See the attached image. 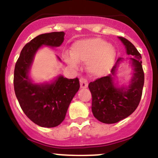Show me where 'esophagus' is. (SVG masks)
<instances>
[{
  "label": "esophagus",
  "mask_w": 158,
  "mask_h": 158,
  "mask_svg": "<svg viewBox=\"0 0 158 158\" xmlns=\"http://www.w3.org/2000/svg\"><path fill=\"white\" fill-rule=\"evenodd\" d=\"M79 82H80V87L82 88V89H85L88 86V81L85 78H80Z\"/></svg>",
  "instance_id": "1"
}]
</instances>
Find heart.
Instances as JSON below:
<instances>
[{"instance_id": "heart-1", "label": "heart", "mask_w": 158, "mask_h": 158, "mask_svg": "<svg viewBox=\"0 0 158 158\" xmlns=\"http://www.w3.org/2000/svg\"><path fill=\"white\" fill-rule=\"evenodd\" d=\"M72 54V56H64L71 67H77L78 61L86 62V69L91 75L101 76L114 64L116 50L112 44L101 38H88L74 43Z\"/></svg>"}]
</instances>
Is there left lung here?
<instances>
[{
  "instance_id": "8db88e82",
  "label": "left lung",
  "mask_w": 158,
  "mask_h": 158,
  "mask_svg": "<svg viewBox=\"0 0 158 158\" xmlns=\"http://www.w3.org/2000/svg\"><path fill=\"white\" fill-rule=\"evenodd\" d=\"M119 39L126 46L127 54L133 56L130 59L134 72L129 87H116L113 81L116 69L123 60L122 57L118 59L110 74L89 84L92 94L93 114L97 120L106 124L116 123L132 114L140 102L143 88L144 72L141 54L130 41L121 36Z\"/></svg>"
}]
</instances>
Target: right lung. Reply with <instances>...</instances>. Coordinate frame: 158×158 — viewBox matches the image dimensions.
I'll use <instances>...</instances> for the list:
<instances>
[{
  "mask_svg": "<svg viewBox=\"0 0 158 158\" xmlns=\"http://www.w3.org/2000/svg\"><path fill=\"white\" fill-rule=\"evenodd\" d=\"M64 32L41 34L26 44L22 50L14 71V89L20 107L26 116L41 127L52 128L64 121L68 108L79 89L78 78L60 76L51 84H34L29 71L34 55L43 45L59 47Z\"/></svg>",
  "mask_w": 158,
  "mask_h": 158,
  "instance_id": "right-lung-1",
  "label": "right lung"
}]
</instances>
